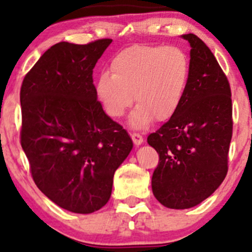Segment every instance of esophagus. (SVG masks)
<instances>
[{
	"mask_svg": "<svg viewBox=\"0 0 252 252\" xmlns=\"http://www.w3.org/2000/svg\"><path fill=\"white\" fill-rule=\"evenodd\" d=\"M131 138H132V142L135 143V146H141V144L143 143V136L137 134V132H134V134L131 135Z\"/></svg>",
	"mask_w": 252,
	"mask_h": 252,
	"instance_id": "esophagus-1",
	"label": "esophagus"
}]
</instances>
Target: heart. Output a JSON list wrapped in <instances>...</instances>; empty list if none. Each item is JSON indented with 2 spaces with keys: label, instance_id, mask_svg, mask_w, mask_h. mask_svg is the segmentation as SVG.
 Listing matches in <instances>:
<instances>
[{
  "label": "heart",
  "instance_id": "b5f03b06",
  "mask_svg": "<svg viewBox=\"0 0 252 252\" xmlns=\"http://www.w3.org/2000/svg\"><path fill=\"white\" fill-rule=\"evenodd\" d=\"M110 71L96 83V96L109 117L117 120L132 104V129H144L156 118L164 122L178 112L190 77L189 58L176 46L134 45L112 58Z\"/></svg>",
  "mask_w": 252,
  "mask_h": 252
}]
</instances>
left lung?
Listing matches in <instances>:
<instances>
[{
    "label": "left lung",
    "instance_id": "1",
    "mask_svg": "<svg viewBox=\"0 0 252 252\" xmlns=\"http://www.w3.org/2000/svg\"><path fill=\"white\" fill-rule=\"evenodd\" d=\"M181 37L190 46L189 88L178 112L147 138L160 156L153 194L174 210L196 206L220 186L232 137L226 76L202 40L192 33Z\"/></svg>",
    "mask_w": 252,
    "mask_h": 252
}]
</instances>
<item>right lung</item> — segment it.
Wrapping results in <instances>:
<instances>
[{
  "mask_svg": "<svg viewBox=\"0 0 252 252\" xmlns=\"http://www.w3.org/2000/svg\"><path fill=\"white\" fill-rule=\"evenodd\" d=\"M111 39L58 42L22 82L21 146L33 180L54 204L88 215L109 201L132 141L97 100L92 72Z\"/></svg>",
  "mask_w": 252,
  "mask_h": 252,
  "instance_id": "obj_1",
  "label": "right lung"
}]
</instances>
